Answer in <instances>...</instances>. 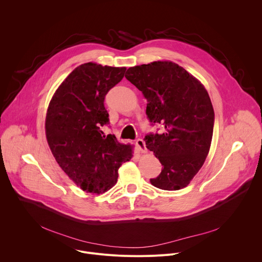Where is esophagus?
Here are the masks:
<instances>
[{
	"label": "esophagus",
	"instance_id": "esophagus-1",
	"mask_svg": "<svg viewBox=\"0 0 262 262\" xmlns=\"http://www.w3.org/2000/svg\"><path fill=\"white\" fill-rule=\"evenodd\" d=\"M136 144L142 152H147V148H146V145H145V142L143 139H138L136 141Z\"/></svg>",
	"mask_w": 262,
	"mask_h": 262
}]
</instances>
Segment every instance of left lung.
<instances>
[{
    "instance_id": "obj_1",
    "label": "left lung",
    "mask_w": 262,
    "mask_h": 262,
    "mask_svg": "<svg viewBox=\"0 0 262 262\" xmlns=\"http://www.w3.org/2000/svg\"><path fill=\"white\" fill-rule=\"evenodd\" d=\"M125 78L146 98L149 121L165 129L144 138L163 166L151 184L166 191L185 188L203 166L211 144L214 112L206 89L171 61L129 67Z\"/></svg>"
}]
</instances>
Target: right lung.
I'll return each instance as SVG.
<instances>
[{
	"label": "right lung",
	"instance_id": "1",
	"mask_svg": "<svg viewBox=\"0 0 262 262\" xmlns=\"http://www.w3.org/2000/svg\"><path fill=\"white\" fill-rule=\"evenodd\" d=\"M125 67L85 63L56 90L49 104L46 135L62 170L87 193L101 194L114 186L118 169L133 158V146L105 136L108 124L103 101L124 77Z\"/></svg>",
	"mask_w": 262,
	"mask_h": 262
}]
</instances>
